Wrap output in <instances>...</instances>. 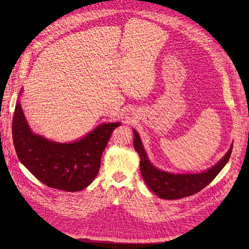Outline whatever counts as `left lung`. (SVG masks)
Here are the masks:
<instances>
[{"label": "left lung", "mask_w": 249, "mask_h": 249, "mask_svg": "<svg viewBox=\"0 0 249 249\" xmlns=\"http://www.w3.org/2000/svg\"><path fill=\"white\" fill-rule=\"evenodd\" d=\"M134 148L140 158V172L146 186L160 199L177 200L195 195L207 187L228 162L232 152L231 144L227 153L215 165L198 174H175L155 167L148 160L141 139L133 129Z\"/></svg>", "instance_id": "left-lung-1"}]
</instances>
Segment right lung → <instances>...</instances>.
Wrapping results in <instances>:
<instances>
[{"instance_id": "obj_1", "label": "right lung", "mask_w": 249, "mask_h": 249, "mask_svg": "<svg viewBox=\"0 0 249 249\" xmlns=\"http://www.w3.org/2000/svg\"><path fill=\"white\" fill-rule=\"evenodd\" d=\"M120 125L103 123L71 143L51 141L31 131L18 101L13 116V142L19 160L37 179L50 188L77 192L97 177L102 153L113 130Z\"/></svg>"}]
</instances>
